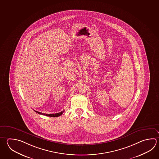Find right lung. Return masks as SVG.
Returning a JSON list of instances; mask_svg holds the SVG:
<instances>
[{
    "label": "right lung",
    "instance_id": "add662e5",
    "mask_svg": "<svg viewBox=\"0 0 159 159\" xmlns=\"http://www.w3.org/2000/svg\"><path fill=\"white\" fill-rule=\"evenodd\" d=\"M34 111H35L36 113H38V114L43 115H45V116H49V117H58V116H60L62 114H63V112H64V111H61V112H60L59 113H57V114H43V113L40 112H38V111H35V110H34Z\"/></svg>",
    "mask_w": 159,
    "mask_h": 159
}]
</instances>
